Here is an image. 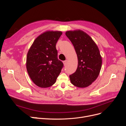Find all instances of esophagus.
Returning <instances> with one entry per match:
<instances>
[{"label": "esophagus", "mask_w": 126, "mask_h": 126, "mask_svg": "<svg viewBox=\"0 0 126 126\" xmlns=\"http://www.w3.org/2000/svg\"><path fill=\"white\" fill-rule=\"evenodd\" d=\"M67 62H68V60H64V61H63V64H64V65H66V64L67 63Z\"/></svg>", "instance_id": "esophagus-1"}]
</instances>
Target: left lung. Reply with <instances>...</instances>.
Here are the masks:
<instances>
[{
    "instance_id": "8db88e82",
    "label": "left lung",
    "mask_w": 126,
    "mask_h": 126,
    "mask_svg": "<svg viewBox=\"0 0 126 126\" xmlns=\"http://www.w3.org/2000/svg\"><path fill=\"white\" fill-rule=\"evenodd\" d=\"M66 35L73 45L78 57L77 69L69 76L70 81L77 87H87L99 75L102 64L99 50L93 39L81 30L67 31Z\"/></svg>"
}]
</instances>
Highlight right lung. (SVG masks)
I'll return each instance as SVG.
<instances>
[{
	"label": "right lung",
	"instance_id": "add662e5",
	"mask_svg": "<svg viewBox=\"0 0 126 126\" xmlns=\"http://www.w3.org/2000/svg\"><path fill=\"white\" fill-rule=\"evenodd\" d=\"M62 32L47 31L34 40L27 53L26 68L30 78L41 88L55 83L63 64L58 59L56 45Z\"/></svg>",
	"mask_w": 126,
	"mask_h": 126
}]
</instances>
